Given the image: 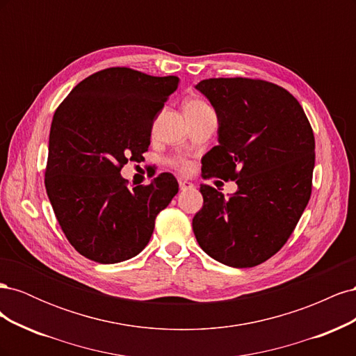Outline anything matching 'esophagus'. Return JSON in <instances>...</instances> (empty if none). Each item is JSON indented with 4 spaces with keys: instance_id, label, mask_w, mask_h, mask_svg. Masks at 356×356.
<instances>
[{
    "instance_id": "1",
    "label": "esophagus",
    "mask_w": 356,
    "mask_h": 356,
    "mask_svg": "<svg viewBox=\"0 0 356 356\" xmlns=\"http://www.w3.org/2000/svg\"><path fill=\"white\" fill-rule=\"evenodd\" d=\"M178 182H179V190H182V191L193 188V184H191V182H188L187 179H179Z\"/></svg>"
}]
</instances>
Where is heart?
Wrapping results in <instances>:
<instances>
[{"label": "heart", "mask_w": 356, "mask_h": 356, "mask_svg": "<svg viewBox=\"0 0 356 356\" xmlns=\"http://www.w3.org/2000/svg\"><path fill=\"white\" fill-rule=\"evenodd\" d=\"M203 108H208V105L202 101H197V99H191V101L186 102V106H184L186 111H195V110H203ZM181 166L187 169V165H181Z\"/></svg>", "instance_id": "obj_1"}]
</instances>
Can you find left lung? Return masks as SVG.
<instances>
[{
	"label": "left lung",
	"instance_id": "1",
	"mask_svg": "<svg viewBox=\"0 0 356 356\" xmlns=\"http://www.w3.org/2000/svg\"><path fill=\"white\" fill-rule=\"evenodd\" d=\"M195 88L218 120V145L202 159L203 177L236 179L238 190L224 196L200 186L193 232L213 260L254 267L281 250L307 207L314 132L298 101L273 83L209 79Z\"/></svg>",
	"mask_w": 356,
	"mask_h": 356
}]
</instances>
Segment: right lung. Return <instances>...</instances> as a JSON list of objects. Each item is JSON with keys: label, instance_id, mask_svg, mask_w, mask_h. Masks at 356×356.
Returning <instances> with one entry per match:
<instances>
[{"label": "right lung", "instance_id": "obj_1", "mask_svg": "<svg viewBox=\"0 0 356 356\" xmlns=\"http://www.w3.org/2000/svg\"><path fill=\"white\" fill-rule=\"evenodd\" d=\"M177 89L175 75L108 68L75 86L53 115L47 196L67 239L89 260L114 264L138 255L178 193L166 172L132 188L120 175L148 149L153 123Z\"/></svg>", "mask_w": 356, "mask_h": 356}]
</instances>
